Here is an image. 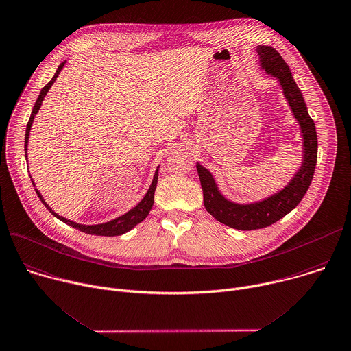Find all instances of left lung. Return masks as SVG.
I'll return each mask as SVG.
<instances>
[{
	"instance_id": "1",
	"label": "left lung",
	"mask_w": 351,
	"mask_h": 351,
	"mask_svg": "<svg viewBox=\"0 0 351 351\" xmlns=\"http://www.w3.org/2000/svg\"><path fill=\"white\" fill-rule=\"evenodd\" d=\"M256 52L262 69L278 78L284 95L292 108L303 134V162L289 184L277 194L254 204H234L226 199L213 180V176L202 165L197 164L205 209L220 223L237 230H256L267 227L289 213L304 197L314 176L317 164V132L314 121L308 115L302 92L292 78V73L282 56L269 45H259Z\"/></svg>"
}]
</instances>
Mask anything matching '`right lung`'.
I'll list each match as a JSON object with an SVG mask.
<instances>
[{"instance_id": "1", "label": "right lung", "mask_w": 351, "mask_h": 351, "mask_svg": "<svg viewBox=\"0 0 351 351\" xmlns=\"http://www.w3.org/2000/svg\"><path fill=\"white\" fill-rule=\"evenodd\" d=\"M64 63H66V62L60 63V66L58 67V70H56V73H55L53 78H52V80H51V81H49V82L43 88V89H41V92H40V95H38V97H37V100H36V104H34L33 111H32V115H30V120H29L27 127H26V138H25V154H26V157H27L29 135H30L32 124H33V121H34V117H36V114L38 112V110H40V107H41V103H43V100H44L45 95L48 93V90H49V88L52 86V84L55 82V80L58 78V75H59L60 70L63 69ZM157 180H158V169H157V171H156V173H154L153 183H152L150 189L147 190L146 195L143 197V199H142V201H141L135 208H132L130 212H127L125 215H123V216H120V217H117V219H114V220H110V221H107V223H101V224H92V226L78 224V223H75V221H71V220H67L66 217L59 216V215H58V213H55V212L51 209V206L44 201L43 195L40 194V191H38L37 189H36V193H37L38 198L41 199V202L47 206V209H48L53 216H56L59 220L64 221L66 224H69V226H71V227H74V228H78L80 231L86 232V234H92V236L95 234V236L112 237V236H121V234H124V232L130 231V230H131V228H134L138 223H141L142 220H145V219H146V216L149 215V212L152 210L153 204H154V191H156V187H157ZM33 184H34V183H33Z\"/></svg>"}]
</instances>
